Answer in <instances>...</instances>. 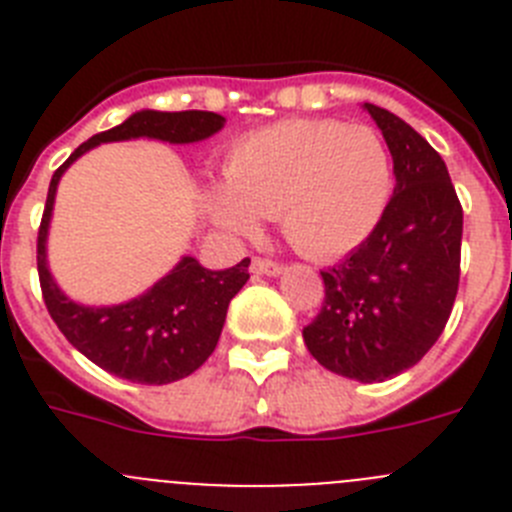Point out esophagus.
Listing matches in <instances>:
<instances>
[{"mask_svg":"<svg viewBox=\"0 0 512 512\" xmlns=\"http://www.w3.org/2000/svg\"><path fill=\"white\" fill-rule=\"evenodd\" d=\"M251 271L253 274H264V277H277V274H282V264L256 256V259L251 261Z\"/></svg>","mask_w":512,"mask_h":512,"instance_id":"1","label":"esophagus"}]
</instances>
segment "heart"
Listing matches in <instances>:
<instances>
[{"label": "heart", "instance_id": "obj_1", "mask_svg": "<svg viewBox=\"0 0 512 512\" xmlns=\"http://www.w3.org/2000/svg\"><path fill=\"white\" fill-rule=\"evenodd\" d=\"M390 194L392 158L372 128L297 117L235 140L205 210L238 238L256 235V217H277L295 251L333 259L369 238Z\"/></svg>", "mask_w": 512, "mask_h": 512}]
</instances>
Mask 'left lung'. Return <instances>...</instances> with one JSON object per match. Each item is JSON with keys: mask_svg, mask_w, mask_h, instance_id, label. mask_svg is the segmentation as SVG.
<instances>
[{"mask_svg": "<svg viewBox=\"0 0 512 512\" xmlns=\"http://www.w3.org/2000/svg\"><path fill=\"white\" fill-rule=\"evenodd\" d=\"M364 110L392 153L395 194L369 238L320 271L325 300L302 338L328 372L384 382L418 364L449 323L464 212L431 143L390 110Z\"/></svg>", "mask_w": 512, "mask_h": 512, "instance_id": "1", "label": "left lung"}]
</instances>
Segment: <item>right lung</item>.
<instances>
[{"instance_id":"add662e5","label":"right lung","mask_w":512,"mask_h":512,"mask_svg":"<svg viewBox=\"0 0 512 512\" xmlns=\"http://www.w3.org/2000/svg\"><path fill=\"white\" fill-rule=\"evenodd\" d=\"M223 125L225 117L215 112L140 110L117 128L81 143L53 174L38 230L40 289L45 307L66 341L102 366L104 372L138 384H169L197 372L215 351L230 300L248 282L251 259H243L230 269L212 271L192 256H184L164 279H158L135 300L112 307L76 305L53 282L45 261V238L63 171L99 143L130 138L197 143L215 135Z\"/></svg>"}]
</instances>
